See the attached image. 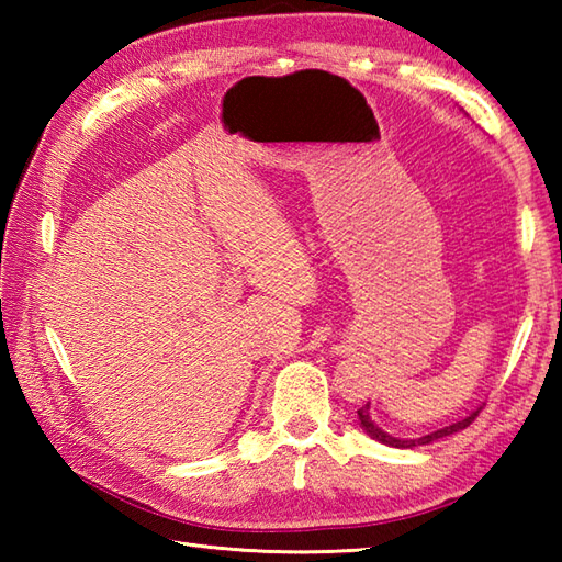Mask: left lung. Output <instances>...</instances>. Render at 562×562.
<instances>
[{
  "instance_id": "1",
  "label": "left lung",
  "mask_w": 562,
  "mask_h": 562,
  "mask_svg": "<svg viewBox=\"0 0 562 562\" xmlns=\"http://www.w3.org/2000/svg\"><path fill=\"white\" fill-rule=\"evenodd\" d=\"M357 417H360V423H362V427L367 429V432L372 435L376 441H381V445L405 449V447H415V445H429V441H435V439H441V437H447V435L459 432V429L469 427V425L475 420V417H479V411L471 413L469 417H463V420H459V423H453V425L445 427V429H437V432H432V435H425V437H420V439H411V441H403V439H396V437H391V435H386V432H381V429L372 423V417H369V403H364L362 408L357 411Z\"/></svg>"
}]
</instances>
